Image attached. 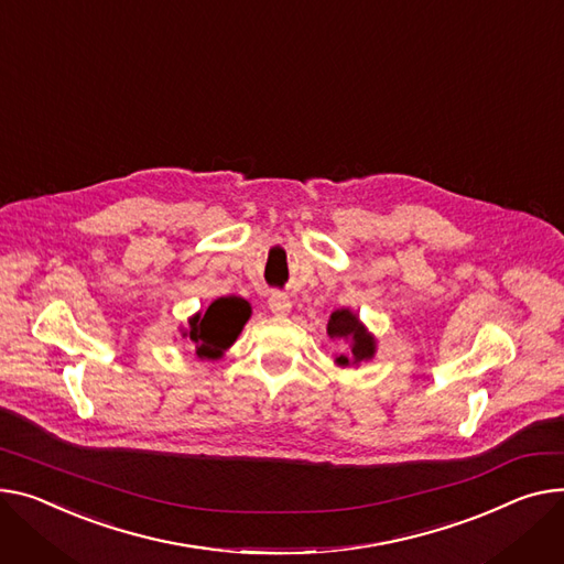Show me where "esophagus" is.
<instances>
[{
  "label": "esophagus",
  "mask_w": 564,
  "mask_h": 564,
  "mask_svg": "<svg viewBox=\"0 0 564 564\" xmlns=\"http://www.w3.org/2000/svg\"><path fill=\"white\" fill-rule=\"evenodd\" d=\"M290 308H292V304H290V299H288L285 294L274 292V294L270 296V311H272L276 317H285V315L290 313Z\"/></svg>",
  "instance_id": "esophagus-1"
}]
</instances>
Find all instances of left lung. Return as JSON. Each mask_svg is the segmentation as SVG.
Segmentation results:
<instances>
[{
  "mask_svg": "<svg viewBox=\"0 0 564 564\" xmlns=\"http://www.w3.org/2000/svg\"><path fill=\"white\" fill-rule=\"evenodd\" d=\"M326 333L333 340H343L349 345L345 354L335 356L337 367H358L377 356V335L362 324L358 313L351 308L333 311L326 324Z\"/></svg>",
  "mask_w": 564,
  "mask_h": 564,
  "instance_id": "left-lung-1",
  "label": "left lung"
}]
</instances>
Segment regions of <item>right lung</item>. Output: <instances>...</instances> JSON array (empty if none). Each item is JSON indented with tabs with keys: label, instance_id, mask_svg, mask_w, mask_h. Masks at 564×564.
Here are the masks:
<instances>
[{
	"label": "right lung",
	"instance_id": "obj_1",
	"mask_svg": "<svg viewBox=\"0 0 564 564\" xmlns=\"http://www.w3.org/2000/svg\"><path fill=\"white\" fill-rule=\"evenodd\" d=\"M251 317V304L242 296H219L206 308L197 311L187 326H181V337L195 347L199 360H217L234 347L238 335Z\"/></svg>",
	"mask_w": 564,
	"mask_h": 564
}]
</instances>
